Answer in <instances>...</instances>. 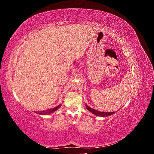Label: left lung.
<instances>
[{
  "mask_svg": "<svg viewBox=\"0 0 154 154\" xmlns=\"http://www.w3.org/2000/svg\"><path fill=\"white\" fill-rule=\"evenodd\" d=\"M85 106H86L88 110H89L90 112H91L94 114V115L97 116H101V117H106V116L112 115L115 113L114 112H105L97 111V110H96L95 109H93L91 108V107L88 106L87 104H85Z\"/></svg>",
  "mask_w": 154,
  "mask_h": 154,
  "instance_id": "8db88e82",
  "label": "left lung"
}]
</instances>
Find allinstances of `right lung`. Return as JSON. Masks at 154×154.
<instances>
[{"label":"right lung","mask_w":154,"mask_h":154,"mask_svg":"<svg viewBox=\"0 0 154 154\" xmlns=\"http://www.w3.org/2000/svg\"><path fill=\"white\" fill-rule=\"evenodd\" d=\"M61 106V104L59 105L58 106L54 107L53 109H48L47 110H44V111H40V112H38V114H40V115H47V114H51V113H53L54 112H55L58 109H59L60 107Z\"/></svg>","instance_id":"1"}]
</instances>
